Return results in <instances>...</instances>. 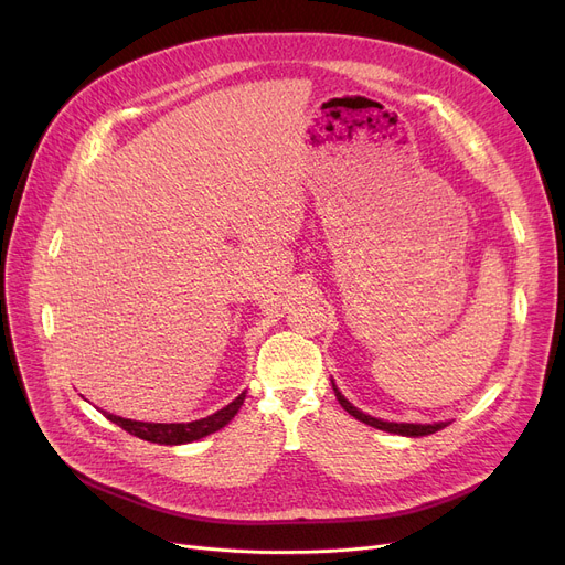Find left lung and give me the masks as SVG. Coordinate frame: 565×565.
<instances>
[{
	"label": "left lung",
	"mask_w": 565,
	"mask_h": 565,
	"mask_svg": "<svg viewBox=\"0 0 565 565\" xmlns=\"http://www.w3.org/2000/svg\"><path fill=\"white\" fill-rule=\"evenodd\" d=\"M334 394H337V398H339L341 407L350 414V417L360 419L362 424L373 426V428H377V430H387V433L407 435V437H424V435H433V433H437V430H441V428H447V426H449L447 422H441V424H394V422L373 419V417H369V414H364V412H360V409L354 407V405H350V403L341 396V392H339L337 387H334Z\"/></svg>",
	"instance_id": "1"
}]
</instances>
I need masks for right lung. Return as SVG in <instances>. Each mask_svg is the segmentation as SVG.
<instances>
[{
  "mask_svg": "<svg viewBox=\"0 0 565 565\" xmlns=\"http://www.w3.org/2000/svg\"><path fill=\"white\" fill-rule=\"evenodd\" d=\"M243 401H245V394H241L233 403H228L226 407L211 414V417L199 419V422H190V424H146V422H132V419H124V417H114V414H107V412H105V417L111 424L121 426L126 433H130L139 439H146V441H153V444H188V441L201 439L205 435H211V433L224 428L235 417L237 409H241Z\"/></svg>",
  "mask_w": 565,
  "mask_h": 565,
  "instance_id": "right-lung-1",
  "label": "right lung"
}]
</instances>
